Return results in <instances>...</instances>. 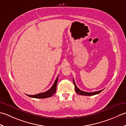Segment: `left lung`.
Returning <instances> with one entry per match:
<instances>
[{
    "label": "left lung",
    "mask_w": 126,
    "mask_h": 126,
    "mask_svg": "<svg viewBox=\"0 0 126 126\" xmlns=\"http://www.w3.org/2000/svg\"><path fill=\"white\" fill-rule=\"evenodd\" d=\"M73 83L74 85V87H75V91L77 92V93L78 94L80 95H84V96H92V95H95V94H99L100 92H102L103 91V90L100 91H95V92H85L82 90H80V89H79L78 88V87L77 86V85H76L75 82H74V79H73Z\"/></svg>",
    "instance_id": "1"
}]
</instances>
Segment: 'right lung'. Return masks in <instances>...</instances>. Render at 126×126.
Listing matches in <instances>:
<instances>
[{"mask_svg": "<svg viewBox=\"0 0 126 126\" xmlns=\"http://www.w3.org/2000/svg\"><path fill=\"white\" fill-rule=\"evenodd\" d=\"M58 80V77L56 78V80H55L53 86L51 87V88L48 90V91H46L45 92H42V93L34 94V95H29V94H27L30 97H32V98H48V97H52L54 94L55 93L56 89V85H57Z\"/></svg>", "mask_w": 126, "mask_h": 126, "instance_id": "obj_1", "label": "right lung"}]
</instances>
